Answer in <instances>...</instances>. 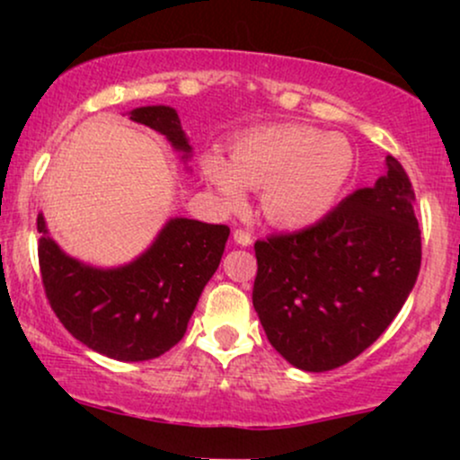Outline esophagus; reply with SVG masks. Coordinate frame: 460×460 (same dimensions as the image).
Listing matches in <instances>:
<instances>
[{
	"label": "esophagus",
	"mask_w": 460,
	"mask_h": 460,
	"mask_svg": "<svg viewBox=\"0 0 460 460\" xmlns=\"http://www.w3.org/2000/svg\"><path fill=\"white\" fill-rule=\"evenodd\" d=\"M234 240H235L240 246H251V244H252V235L248 234L246 229H235Z\"/></svg>",
	"instance_id": "obj_1"
}]
</instances>
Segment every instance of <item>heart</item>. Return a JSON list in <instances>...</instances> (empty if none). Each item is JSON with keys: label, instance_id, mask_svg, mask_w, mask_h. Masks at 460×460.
Instances as JSON below:
<instances>
[{"label": "heart", "instance_id": "b5f03b06", "mask_svg": "<svg viewBox=\"0 0 460 460\" xmlns=\"http://www.w3.org/2000/svg\"><path fill=\"white\" fill-rule=\"evenodd\" d=\"M355 166V151L340 134L307 125L248 131L203 160V175L229 208H242L244 188L263 190V212L277 225L307 226L331 212Z\"/></svg>", "mask_w": 460, "mask_h": 460}]
</instances>
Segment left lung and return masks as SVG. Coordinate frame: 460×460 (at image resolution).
<instances>
[{"label": "left lung", "mask_w": 460, "mask_h": 460, "mask_svg": "<svg viewBox=\"0 0 460 460\" xmlns=\"http://www.w3.org/2000/svg\"><path fill=\"white\" fill-rule=\"evenodd\" d=\"M372 188L324 218L255 242L252 307L274 350L326 372L369 348L402 309L421 266L413 183L394 155Z\"/></svg>", "instance_id": "left-lung-1"}]
</instances>
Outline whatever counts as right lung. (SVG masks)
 <instances>
[{"label":"right lung","mask_w":460,"mask_h":460,"mask_svg":"<svg viewBox=\"0 0 460 460\" xmlns=\"http://www.w3.org/2000/svg\"><path fill=\"white\" fill-rule=\"evenodd\" d=\"M131 119L190 153L172 108H136ZM36 226L40 279L58 320L82 344L116 361H149L181 341L229 237L226 225L175 218L134 263L99 270L66 257L47 235L40 214Z\"/></svg>","instance_id":"add662e5"}]
</instances>
